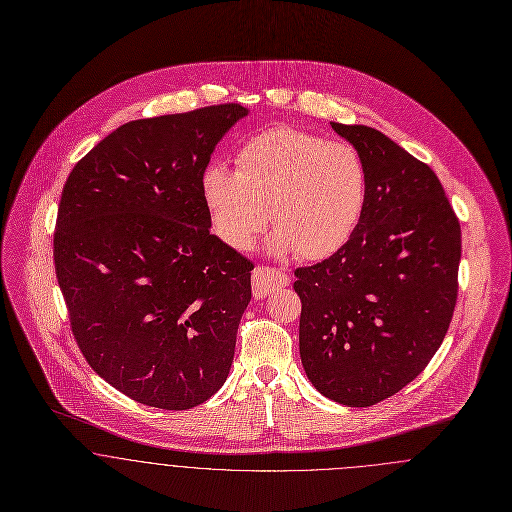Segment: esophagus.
<instances>
[{"label": "esophagus", "instance_id": "1", "mask_svg": "<svg viewBox=\"0 0 512 512\" xmlns=\"http://www.w3.org/2000/svg\"><path fill=\"white\" fill-rule=\"evenodd\" d=\"M288 275H284L283 271L277 269H269V267H257L253 271V296L255 298H265L269 296L273 290L283 288L288 284Z\"/></svg>", "mask_w": 512, "mask_h": 512}]
</instances>
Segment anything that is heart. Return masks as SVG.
Here are the masks:
<instances>
[{
  "instance_id": "obj_1",
  "label": "heart",
  "mask_w": 512,
  "mask_h": 512,
  "mask_svg": "<svg viewBox=\"0 0 512 512\" xmlns=\"http://www.w3.org/2000/svg\"><path fill=\"white\" fill-rule=\"evenodd\" d=\"M235 165L202 174L212 226L233 249H251L271 212L277 231L267 251L320 261L340 251L363 216L367 172L347 143L283 125L251 137Z\"/></svg>"
}]
</instances>
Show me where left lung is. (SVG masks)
I'll use <instances>...</instances> for the list:
<instances>
[{"instance_id":"1","label":"left lung","mask_w":512,"mask_h":512,"mask_svg":"<svg viewBox=\"0 0 512 512\" xmlns=\"http://www.w3.org/2000/svg\"><path fill=\"white\" fill-rule=\"evenodd\" d=\"M332 129L367 172L363 216L330 259L296 269L300 359L345 406L393 397L430 363L457 298L461 229L434 171L367 125Z\"/></svg>"}]
</instances>
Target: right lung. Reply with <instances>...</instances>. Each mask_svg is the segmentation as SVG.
<instances>
[{
  "mask_svg": "<svg viewBox=\"0 0 512 512\" xmlns=\"http://www.w3.org/2000/svg\"><path fill=\"white\" fill-rule=\"evenodd\" d=\"M239 104L135 119L70 172L55 269L72 334L119 393L186 410L228 379L253 263L218 235L202 196Z\"/></svg>",
  "mask_w": 512,
  "mask_h": 512,
  "instance_id": "obj_1",
  "label": "right lung"
}]
</instances>
